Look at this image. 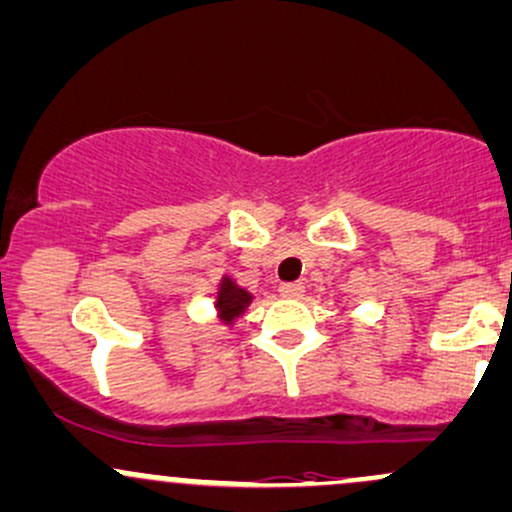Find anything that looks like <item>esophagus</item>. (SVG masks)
Here are the masks:
<instances>
[{
    "mask_svg": "<svg viewBox=\"0 0 512 512\" xmlns=\"http://www.w3.org/2000/svg\"><path fill=\"white\" fill-rule=\"evenodd\" d=\"M278 293L283 295V298H288V300H298V298H302V293H305V285H302V283H283L278 288Z\"/></svg>",
    "mask_w": 512,
    "mask_h": 512,
    "instance_id": "34e87169",
    "label": "esophagus"
}]
</instances>
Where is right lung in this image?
I'll list each match as a JSON object with an SVG mask.
<instances>
[{
  "label": "right lung",
  "mask_w": 512,
  "mask_h": 512,
  "mask_svg": "<svg viewBox=\"0 0 512 512\" xmlns=\"http://www.w3.org/2000/svg\"><path fill=\"white\" fill-rule=\"evenodd\" d=\"M254 298L256 295L236 283V278L222 276L217 283V293H214V320L224 327H234L246 315Z\"/></svg>",
  "instance_id": "obj_1"
}]
</instances>
